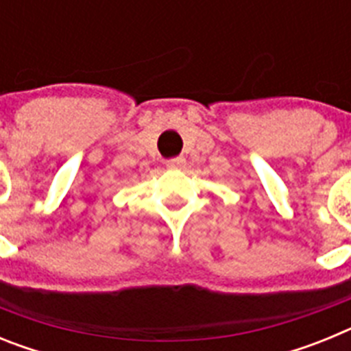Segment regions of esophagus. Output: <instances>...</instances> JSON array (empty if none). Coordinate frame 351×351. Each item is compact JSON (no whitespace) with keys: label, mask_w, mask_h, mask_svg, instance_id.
Instances as JSON below:
<instances>
[{"label":"esophagus","mask_w":351,"mask_h":351,"mask_svg":"<svg viewBox=\"0 0 351 351\" xmlns=\"http://www.w3.org/2000/svg\"><path fill=\"white\" fill-rule=\"evenodd\" d=\"M184 165H186V160L182 156L172 158V160L167 161V167H169V169H181V167Z\"/></svg>","instance_id":"34e87169"}]
</instances>
